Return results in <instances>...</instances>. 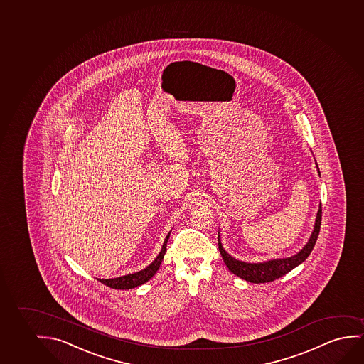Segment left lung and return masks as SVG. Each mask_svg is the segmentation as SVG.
I'll return each mask as SVG.
<instances>
[{"label": "left lung", "instance_id": "1", "mask_svg": "<svg viewBox=\"0 0 364 364\" xmlns=\"http://www.w3.org/2000/svg\"><path fill=\"white\" fill-rule=\"evenodd\" d=\"M316 167L321 177L317 162H316ZM321 220H322V205H319L318 208L312 235L309 237L307 243L301 251L287 258H276V259H268V261L258 262V263L238 261L223 248L220 242V232H218V248H220V256L223 258L225 266L228 267V269L245 281L251 282V283H266V282L274 281L277 278H281L282 276L287 274L288 272L292 271L293 268H296L307 259V257L311 255L313 247L317 242L319 230H321Z\"/></svg>", "mask_w": 364, "mask_h": 364}]
</instances>
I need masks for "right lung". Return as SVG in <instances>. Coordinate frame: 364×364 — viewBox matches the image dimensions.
Segmentation results:
<instances>
[{"label": "right lung", "mask_w": 364, "mask_h": 364, "mask_svg": "<svg viewBox=\"0 0 364 364\" xmlns=\"http://www.w3.org/2000/svg\"><path fill=\"white\" fill-rule=\"evenodd\" d=\"M169 235H171V232L166 236L164 246L161 248L159 256L154 258V261L149 266L146 267L144 269H141V271L126 274V276L117 277V278H108V279L97 278L98 281L103 283V284H106L108 287L114 288V289H131V288L142 286L144 283L149 282L159 271V266H161V263L164 261V255H166V251H167V241H168Z\"/></svg>", "instance_id": "1"}]
</instances>
